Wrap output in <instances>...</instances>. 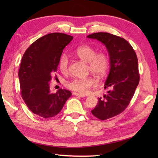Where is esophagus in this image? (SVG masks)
Wrapping results in <instances>:
<instances>
[{
  "label": "esophagus",
  "instance_id": "1",
  "mask_svg": "<svg viewBox=\"0 0 158 158\" xmlns=\"http://www.w3.org/2000/svg\"><path fill=\"white\" fill-rule=\"evenodd\" d=\"M73 94L75 95V96H79V97H84V96H85L84 94H79V93H77V92H73Z\"/></svg>",
  "mask_w": 158,
  "mask_h": 158
}]
</instances>
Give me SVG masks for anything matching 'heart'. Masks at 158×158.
<instances>
[{
	"label": "heart",
	"instance_id": "1",
	"mask_svg": "<svg viewBox=\"0 0 158 158\" xmlns=\"http://www.w3.org/2000/svg\"><path fill=\"white\" fill-rule=\"evenodd\" d=\"M75 54L83 62L88 63V70L98 76H102L109 67V58L106 53L99 52L96 53L94 48L89 45H81L77 48ZM69 60L66 54H63L59 61V69L62 73L69 71ZM97 85L96 80L92 77L84 78H75L67 83V87L74 91L85 94L93 87Z\"/></svg>",
	"mask_w": 158,
	"mask_h": 158
}]
</instances>
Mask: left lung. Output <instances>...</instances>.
<instances>
[{
  "instance_id": "8db88e82",
  "label": "left lung",
  "mask_w": 158,
  "mask_h": 158,
  "mask_svg": "<svg viewBox=\"0 0 158 158\" xmlns=\"http://www.w3.org/2000/svg\"><path fill=\"white\" fill-rule=\"evenodd\" d=\"M88 38L96 39L105 45L109 53L110 70L105 83L109 89L92 113L100 120L123 112L132 98L139 83L138 59L135 50L126 40L107 32H97Z\"/></svg>"
}]
</instances>
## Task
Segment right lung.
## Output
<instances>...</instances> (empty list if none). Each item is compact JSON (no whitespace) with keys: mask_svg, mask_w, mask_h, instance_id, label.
Here are the masks:
<instances>
[{"mask_svg":"<svg viewBox=\"0 0 158 158\" xmlns=\"http://www.w3.org/2000/svg\"><path fill=\"white\" fill-rule=\"evenodd\" d=\"M73 39L64 33H50L35 41L23 55L18 73L22 98L33 113L43 118L58 114L71 96L62 89L52 93L49 81L63 49Z\"/></svg>","mask_w":158,"mask_h":158,"instance_id":"add662e5","label":"right lung"}]
</instances>
